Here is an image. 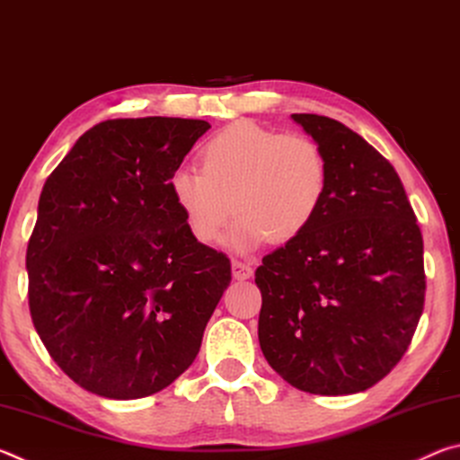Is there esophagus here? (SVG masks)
<instances>
[{"instance_id":"1","label":"esophagus","mask_w":460,"mask_h":460,"mask_svg":"<svg viewBox=\"0 0 460 460\" xmlns=\"http://www.w3.org/2000/svg\"><path fill=\"white\" fill-rule=\"evenodd\" d=\"M231 274H233V278H235V279H249V278L253 276V270L245 261L233 260L231 261Z\"/></svg>"}]
</instances>
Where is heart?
<instances>
[{"instance_id": "1", "label": "heart", "mask_w": 460, "mask_h": 460, "mask_svg": "<svg viewBox=\"0 0 460 460\" xmlns=\"http://www.w3.org/2000/svg\"><path fill=\"white\" fill-rule=\"evenodd\" d=\"M168 192L197 243H217L235 211L227 245L252 252L308 231L329 192V164L314 139L237 121L202 144L200 168L168 176Z\"/></svg>"}]
</instances>
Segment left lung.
Returning a JSON list of instances; mask_svg holds the SVG:
<instances>
[{"mask_svg":"<svg viewBox=\"0 0 460 460\" xmlns=\"http://www.w3.org/2000/svg\"><path fill=\"white\" fill-rule=\"evenodd\" d=\"M329 192L298 239L261 260L258 337L271 369L316 395L365 392L406 353L424 308V243L398 172L331 118L294 113Z\"/></svg>","mask_w":460,"mask_h":460,"instance_id":"left-lung-1","label":"left lung"}]
</instances>
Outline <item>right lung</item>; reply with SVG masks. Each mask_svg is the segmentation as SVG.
Returning <instances> with one entry per match:
<instances>
[{
  "instance_id": "add662e5",
  "label": "right lung",
  "mask_w": 460,
  "mask_h": 460,
  "mask_svg": "<svg viewBox=\"0 0 460 460\" xmlns=\"http://www.w3.org/2000/svg\"><path fill=\"white\" fill-rule=\"evenodd\" d=\"M208 128L109 119L46 178L26 253L30 313L52 359L87 392L146 398L199 355L231 263L190 237L168 176Z\"/></svg>"
}]
</instances>
